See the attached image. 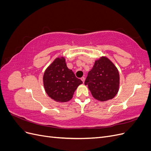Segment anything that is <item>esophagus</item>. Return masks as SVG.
<instances>
[{
  "mask_svg": "<svg viewBox=\"0 0 151 151\" xmlns=\"http://www.w3.org/2000/svg\"><path fill=\"white\" fill-rule=\"evenodd\" d=\"M81 81H82L83 82V83H84V81H85V77H81Z\"/></svg>",
  "mask_w": 151,
  "mask_h": 151,
  "instance_id": "34e87169",
  "label": "esophagus"
}]
</instances>
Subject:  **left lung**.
Listing matches in <instances>:
<instances>
[{
  "instance_id": "8db88e82",
  "label": "left lung",
  "mask_w": 151,
  "mask_h": 151,
  "mask_svg": "<svg viewBox=\"0 0 151 151\" xmlns=\"http://www.w3.org/2000/svg\"><path fill=\"white\" fill-rule=\"evenodd\" d=\"M93 96L99 101L111 99L119 89L120 76L115 65L106 57L96 60L84 82Z\"/></svg>"
}]
</instances>
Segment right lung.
<instances>
[{"label":"right lung","mask_w":151,"mask_h":151,"mask_svg":"<svg viewBox=\"0 0 151 151\" xmlns=\"http://www.w3.org/2000/svg\"><path fill=\"white\" fill-rule=\"evenodd\" d=\"M83 83L67 67L65 58H57L45 70V89L48 96L57 102L70 100L78 86Z\"/></svg>","instance_id":"1"}]
</instances>
